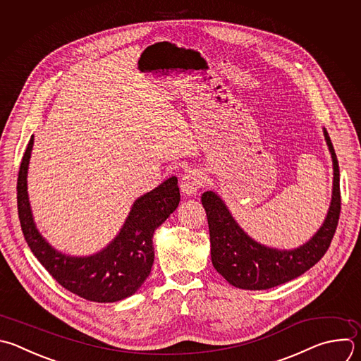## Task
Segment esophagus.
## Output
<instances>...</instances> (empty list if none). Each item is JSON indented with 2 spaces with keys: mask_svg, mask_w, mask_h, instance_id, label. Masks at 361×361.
<instances>
[{
  "mask_svg": "<svg viewBox=\"0 0 361 361\" xmlns=\"http://www.w3.org/2000/svg\"><path fill=\"white\" fill-rule=\"evenodd\" d=\"M202 187V177L198 171L191 170L183 176L180 190L184 195H194Z\"/></svg>",
  "mask_w": 361,
  "mask_h": 361,
  "instance_id": "obj_1",
  "label": "esophagus"
}]
</instances>
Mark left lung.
<instances>
[{"mask_svg":"<svg viewBox=\"0 0 361 361\" xmlns=\"http://www.w3.org/2000/svg\"><path fill=\"white\" fill-rule=\"evenodd\" d=\"M323 135L333 161L331 200L320 228L298 248L278 250L255 241L239 226L215 191H205L201 195L209 228L211 261L229 285L247 290L279 286L309 271L329 250L340 215V171L331 140L324 128Z\"/></svg>","mask_w":361,"mask_h":361,"instance_id":"obj_1","label":"left lung"}]
</instances>
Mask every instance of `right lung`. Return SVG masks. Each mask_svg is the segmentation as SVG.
Here are the masks:
<instances>
[{
  "label": "right lung",
  "mask_w": 361,
  "mask_h": 361,
  "mask_svg": "<svg viewBox=\"0 0 361 361\" xmlns=\"http://www.w3.org/2000/svg\"><path fill=\"white\" fill-rule=\"evenodd\" d=\"M32 147L34 136L21 161L17 202L23 233L35 258L61 286L86 300L110 303L135 295L154 262L153 235L178 207L177 177L135 200L123 226L104 248L92 255L73 257L55 250L34 221L27 181Z\"/></svg>",
  "instance_id": "right-lung-1"
}]
</instances>
